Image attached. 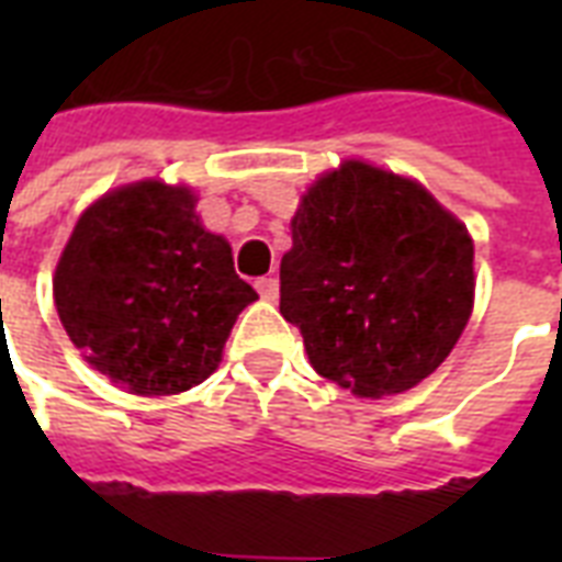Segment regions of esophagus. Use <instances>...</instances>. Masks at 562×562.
I'll return each mask as SVG.
<instances>
[{"mask_svg": "<svg viewBox=\"0 0 562 562\" xmlns=\"http://www.w3.org/2000/svg\"><path fill=\"white\" fill-rule=\"evenodd\" d=\"M256 291H259V297L273 303V300L280 297V280L277 277H262V280H256Z\"/></svg>", "mask_w": 562, "mask_h": 562, "instance_id": "esophagus-1", "label": "esophagus"}]
</instances>
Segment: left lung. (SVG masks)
Listing matches in <instances>:
<instances>
[{
	"label": "left lung",
	"mask_w": 562,
	"mask_h": 562,
	"mask_svg": "<svg viewBox=\"0 0 562 562\" xmlns=\"http://www.w3.org/2000/svg\"><path fill=\"white\" fill-rule=\"evenodd\" d=\"M472 238L417 180L347 160L303 194L280 312L317 373L359 396L435 373L472 315Z\"/></svg>",
	"instance_id": "1"
}]
</instances>
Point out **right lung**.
<instances>
[{"mask_svg":"<svg viewBox=\"0 0 562 562\" xmlns=\"http://www.w3.org/2000/svg\"><path fill=\"white\" fill-rule=\"evenodd\" d=\"M259 297L227 238L203 229L187 187L139 180L92 203L55 271L69 341L113 384L171 396L218 368L238 312Z\"/></svg>","mask_w":562,"mask_h":562,"instance_id":"1","label":"right lung"}]
</instances>
